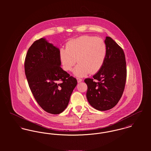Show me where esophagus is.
<instances>
[{
  "instance_id": "1",
  "label": "esophagus",
  "mask_w": 151,
  "mask_h": 151,
  "mask_svg": "<svg viewBox=\"0 0 151 151\" xmlns=\"http://www.w3.org/2000/svg\"><path fill=\"white\" fill-rule=\"evenodd\" d=\"M77 82H78V83H81V81H82V79L81 78H77Z\"/></svg>"
}]
</instances>
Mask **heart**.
Here are the masks:
<instances>
[{
	"label": "heart",
	"mask_w": 151,
	"mask_h": 151,
	"mask_svg": "<svg viewBox=\"0 0 151 151\" xmlns=\"http://www.w3.org/2000/svg\"><path fill=\"white\" fill-rule=\"evenodd\" d=\"M106 45L101 38L83 35L66 44L60 50V59L63 68L72 70L77 60L78 64L73 70L77 77H84L90 72L95 73L102 67L106 56Z\"/></svg>",
	"instance_id": "heart-1"
}]
</instances>
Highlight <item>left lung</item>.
Here are the masks:
<instances>
[{
	"mask_svg": "<svg viewBox=\"0 0 151 151\" xmlns=\"http://www.w3.org/2000/svg\"><path fill=\"white\" fill-rule=\"evenodd\" d=\"M105 42L107 52L104 65L92 78L84 80L88 86L89 104L100 111L111 109L117 105L123 95L127 78L123 49L109 37H106Z\"/></svg>",
	"mask_w": 151,
	"mask_h": 151,
	"instance_id": "1",
	"label": "left lung"
}]
</instances>
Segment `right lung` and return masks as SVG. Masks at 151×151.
Wrapping results in <instances>:
<instances>
[{
  "label": "right lung",
  "mask_w": 151,
  "mask_h": 151,
  "mask_svg": "<svg viewBox=\"0 0 151 151\" xmlns=\"http://www.w3.org/2000/svg\"><path fill=\"white\" fill-rule=\"evenodd\" d=\"M60 65L59 49L45 38L32 44L24 62L25 74L34 97L45 111L53 114L65 110L77 84L76 78Z\"/></svg>",
  "instance_id": "right-lung-1"
}]
</instances>
